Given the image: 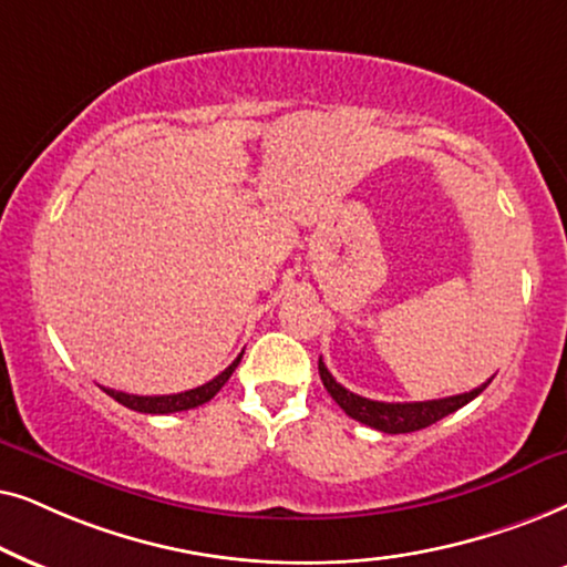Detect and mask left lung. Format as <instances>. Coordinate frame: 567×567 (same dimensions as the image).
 <instances>
[{
  "instance_id": "1",
  "label": "left lung",
  "mask_w": 567,
  "mask_h": 567,
  "mask_svg": "<svg viewBox=\"0 0 567 567\" xmlns=\"http://www.w3.org/2000/svg\"><path fill=\"white\" fill-rule=\"evenodd\" d=\"M319 373L321 381L327 391L331 394V399L342 406V410L350 414L352 420L362 422V425L381 430V433H414V430H422L433 422L443 420L446 414L462 410L464 404H470L474 396H480L482 391L489 386L482 383V386L466 391V394H456V396H446V399H430V402H373V399L358 396L352 391H347L342 383L334 381V375L327 371L323 360L319 358Z\"/></svg>"
}]
</instances>
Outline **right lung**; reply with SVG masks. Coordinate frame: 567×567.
<instances>
[{"label":"right lung","instance_id":"right-lung-1","mask_svg":"<svg viewBox=\"0 0 567 567\" xmlns=\"http://www.w3.org/2000/svg\"><path fill=\"white\" fill-rule=\"evenodd\" d=\"M240 358H244V352L238 354L236 360L230 362L228 368L220 375H215L213 381L205 383V386H196V389H188V391H181V394H168V396H137V394H124V391H113V389H103L105 394L116 399L118 404L130 406L134 412H145V414H171V412H184V410H194V406L205 404L213 399L217 391H220L228 379L233 375V371L238 368Z\"/></svg>","mask_w":567,"mask_h":567}]
</instances>
